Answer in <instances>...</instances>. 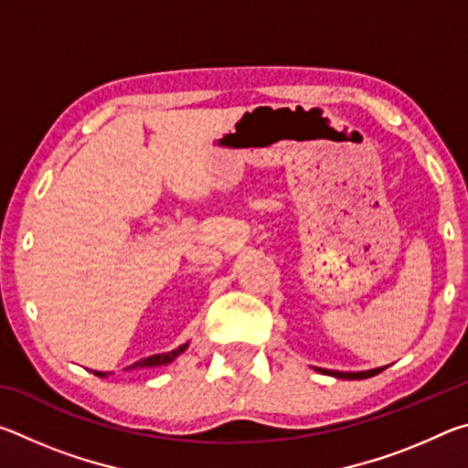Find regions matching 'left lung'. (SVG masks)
<instances>
[{"label": "left lung", "mask_w": 468, "mask_h": 468, "mask_svg": "<svg viewBox=\"0 0 468 468\" xmlns=\"http://www.w3.org/2000/svg\"><path fill=\"white\" fill-rule=\"evenodd\" d=\"M382 369H386V367H376V369H367V371H330V369H318V371H322V374H326V376L340 378V379H366V378L378 376Z\"/></svg>", "instance_id": "left-lung-1"}]
</instances>
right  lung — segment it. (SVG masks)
I'll return each instance as SVG.
<instances>
[{"mask_svg": "<svg viewBox=\"0 0 468 468\" xmlns=\"http://www.w3.org/2000/svg\"><path fill=\"white\" fill-rule=\"evenodd\" d=\"M189 346V343H186V345H181V346H177V348H173V351H169V353H161V355H153V357H146V359H140V361H136V363H132V366L128 367V369H144V367H158V366H167V363H171V361H176L181 353L186 351V348ZM94 376H99V378H107L109 374L107 371H92Z\"/></svg>", "mask_w": 468, "mask_h": 468, "instance_id": "add662e5", "label": "right lung"}]
</instances>
